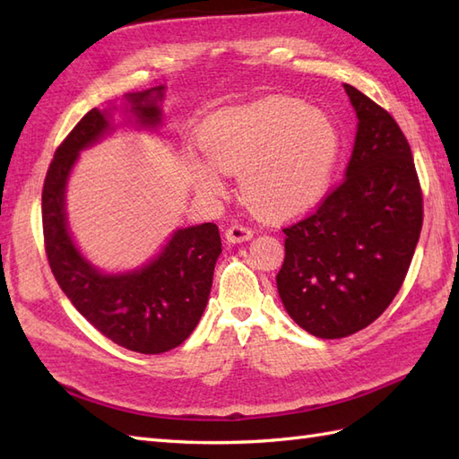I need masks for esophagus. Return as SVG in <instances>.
<instances>
[{
    "instance_id": "esophagus-1",
    "label": "esophagus",
    "mask_w": 459,
    "mask_h": 459,
    "mask_svg": "<svg viewBox=\"0 0 459 459\" xmlns=\"http://www.w3.org/2000/svg\"><path fill=\"white\" fill-rule=\"evenodd\" d=\"M255 237V232H252L248 227H242V224H232L227 230H224V238L230 245H240V242H247Z\"/></svg>"
}]
</instances>
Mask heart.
<instances>
[{
  "mask_svg": "<svg viewBox=\"0 0 459 459\" xmlns=\"http://www.w3.org/2000/svg\"><path fill=\"white\" fill-rule=\"evenodd\" d=\"M209 161L193 181L204 195L222 191V171L240 173L242 197L268 217H294L325 197L341 155V134L324 110L294 99H268L221 112L203 132Z\"/></svg>",
  "mask_w": 459,
  "mask_h": 459,
  "instance_id": "1",
  "label": "heart"
}]
</instances>
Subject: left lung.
<instances>
[{"label":"left lung","instance_id":"8db88e82","mask_svg":"<svg viewBox=\"0 0 459 459\" xmlns=\"http://www.w3.org/2000/svg\"><path fill=\"white\" fill-rule=\"evenodd\" d=\"M343 89L359 120L345 181L284 229L276 276L288 316L321 339L353 335L391 306L422 230L420 183L403 130L355 86Z\"/></svg>","mask_w":459,"mask_h":459}]
</instances>
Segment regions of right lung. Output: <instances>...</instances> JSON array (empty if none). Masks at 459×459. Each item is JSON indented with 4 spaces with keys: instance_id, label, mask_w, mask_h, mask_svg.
I'll use <instances>...</instances> for the list:
<instances>
[{
    "instance_id": "right-lung-1",
    "label": "right lung",
    "mask_w": 459,
    "mask_h": 459,
    "mask_svg": "<svg viewBox=\"0 0 459 459\" xmlns=\"http://www.w3.org/2000/svg\"><path fill=\"white\" fill-rule=\"evenodd\" d=\"M165 86L124 94L122 106L92 108L58 145L43 185V232L55 280L102 335L135 353L160 355L187 339L207 307L214 264L221 256L219 227H181L145 264L106 272L82 255L66 219V185L81 152L116 130L114 112L135 130L163 126Z\"/></svg>"
}]
</instances>
